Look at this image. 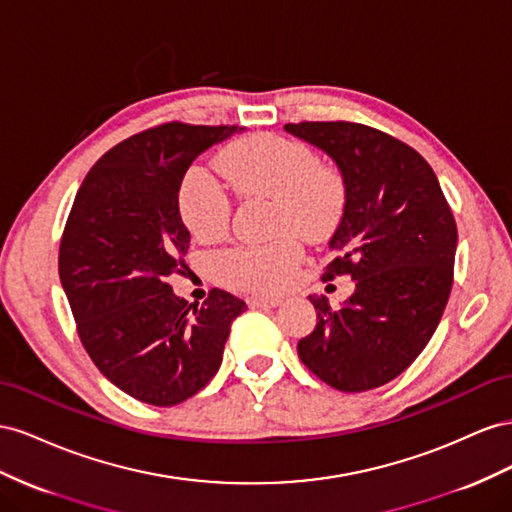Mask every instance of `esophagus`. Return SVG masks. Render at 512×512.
Returning <instances> with one entry per match:
<instances>
[{"label":"esophagus","instance_id":"1","mask_svg":"<svg viewBox=\"0 0 512 512\" xmlns=\"http://www.w3.org/2000/svg\"><path fill=\"white\" fill-rule=\"evenodd\" d=\"M251 306H279L283 302L281 296H268V294H261V296H253Z\"/></svg>","mask_w":512,"mask_h":512}]
</instances>
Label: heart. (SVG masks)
I'll return each mask as SVG.
<instances>
[{
  "mask_svg": "<svg viewBox=\"0 0 512 512\" xmlns=\"http://www.w3.org/2000/svg\"><path fill=\"white\" fill-rule=\"evenodd\" d=\"M227 178L244 195L274 201V227L315 238L324 233L343 208L345 186L337 169L319 165L315 152L298 139L255 135L231 145L218 158ZM182 223L201 240H214L227 229L231 201L212 171L193 165L178 188ZM302 261L296 236L236 246L216 257L218 274L229 285L274 291L285 287Z\"/></svg>",
  "mask_w": 512,
  "mask_h": 512,
  "instance_id": "1",
  "label": "heart"
}]
</instances>
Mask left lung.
<instances>
[{
	"label": "left lung",
	"mask_w": 512,
	"mask_h": 512,
	"mask_svg": "<svg viewBox=\"0 0 512 512\" xmlns=\"http://www.w3.org/2000/svg\"><path fill=\"white\" fill-rule=\"evenodd\" d=\"M285 130L343 173L345 210L321 279L356 281L343 309L311 296L317 324L298 356L332 388L373 390L410 367L440 324L455 281V216L431 165L392 135L343 120Z\"/></svg>",
	"instance_id": "1"
}]
</instances>
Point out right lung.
Masks as SVG:
<instances>
[{
	"label": "right lung",
	"instance_id": "1",
	"mask_svg": "<svg viewBox=\"0 0 512 512\" xmlns=\"http://www.w3.org/2000/svg\"><path fill=\"white\" fill-rule=\"evenodd\" d=\"M238 126L167 122L120 141L87 171L60 242V281L96 369L143 403L191 399L216 375L244 300L173 294L191 233L178 188L193 160Z\"/></svg>",
	"mask_w": 512,
	"mask_h": 512
}]
</instances>
